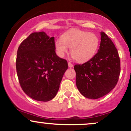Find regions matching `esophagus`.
Segmentation results:
<instances>
[{
	"mask_svg": "<svg viewBox=\"0 0 131 131\" xmlns=\"http://www.w3.org/2000/svg\"><path fill=\"white\" fill-rule=\"evenodd\" d=\"M68 67H70V68H72V67H73V64H72L70 62V61H68Z\"/></svg>",
	"mask_w": 131,
	"mask_h": 131,
	"instance_id": "34e87169",
	"label": "esophagus"
}]
</instances>
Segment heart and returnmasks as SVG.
<instances>
[{
  "label": "heart",
  "mask_w": 131,
  "mask_h": 131,
  "mask_svg": "<svg viewBox=\"0 0 131 131\" xmlns=\"http://www.w3.org/2000/svg\"><path fill=\"white\" fill-rule=\"evenodd\" d=\"M99 45L98 36L94 32L73 29L64 33L61 40H56L55 49L60 56L67 53L70 48L72 57L78 61L89 60L95 55Z\"/></svg>",
  "instance_id": "1"
}]
</instances>
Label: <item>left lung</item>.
Returning a JSON list of instances; mask_svg holds the SVG:
<instances>
[{"instance_id": "left-lung-1", "label": "left lung", "mask_w": 131, "mask_h": 131, "mask_svg": "<svg viewBox=\"0 0 131 131\" xmlns=\"http://www.w3.org/2000/svg\"><path fill=\"white\" fill-rule=\"evenodd\" d=\"M97 53L91 60L75 64L76 86L85 97L97 99L105 95L117 84L120 71V58L112 40L101 32Z\"/></svg>"}]
</instances>
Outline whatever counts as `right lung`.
<instances>
[{"label":"right lung","mask_w":131,"mask_h":131,"mask_svg":"<svg viewBox=\"0 0 131 131\" xmlns=\"http://www.w3.org/2000/svg\"><path fill=\"white\" fill-rule=\"evenodd\" d=\"M55 38L44 32H33L19 45L16 68L19 84L27 95L47 102L57 94L64 72L66 60L55 53Z\"/></svg>","instance_id":"add662e5"}]
</instances>
